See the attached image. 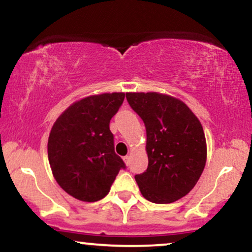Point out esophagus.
<instances>
[{
    "label": "esophagus",
    "mask_w": 252,
    "mask_h": 252,
    "mask_svg": "<svg viewBox=\"0 0 252 252\" xmlns=\"http://www.w3.org/2000/svg\"><path fill=\"white\" fill-rule=\"evenodd\" d=\"M123 160H124V163H126V165H129V161H130V157L129 156H126V157L123 158Z\"/></svg>",
    "instance_id": "1"
}]
</instances>
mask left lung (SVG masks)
I'll return each mask as SVG.
<instances>
[{
    "label": "left lung",
    "mask_w": 252,
    "mask_h": 252,
    "mask_svg": "<svg viewBox=\"0 0 252 252\" xmlns=\"http://www.w3.org/2000/svg\"><path fill=\"white\" fill-rule=\"evenodd\" d=\"M146 129L149 165L136 174L142 195L171 203L189 194L206 165L207 146L200 121L183 101L159 93H126Z\"/></svg>",
    "instance_id": "obj_1"
}]
</instances>
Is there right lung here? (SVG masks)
I'll return each mask as SVG.
<instances>
[{
  "mask_svg": "<svg viewBox=\"0 0 252 252\" xmlns=\"http://www.w3.org/2000/svg\"><path fill=\"white\" fill-rule=\"evenodd\" d=\"M124 93L92 95L69 106L51 129L47 156L59 186L75 199L95 202L109 193L126 164L114 150L111 117Z\"/></svg>",
  "mask_w": 252,
  "mask_h": 252,
  "instance_id": "1",
  "label": "right lung"
}]
</instances>
